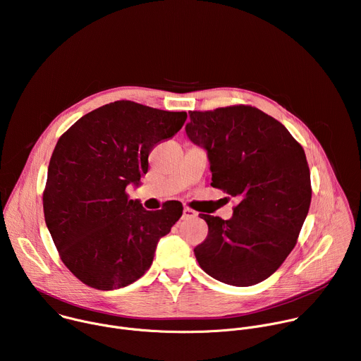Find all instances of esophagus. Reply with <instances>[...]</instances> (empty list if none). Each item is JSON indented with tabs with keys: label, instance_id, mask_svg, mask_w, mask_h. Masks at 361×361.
<instances>
[{
	"label": "esophagus",
	"instance_id": "obj_1",
	"mask_svg": "<svg viewBox=\"0 0 361 361\" xmlns=\"http://www.w3.org/2000/svg\"><path fill=\"white\" fill-rule=\"evenodd\" d=\"M197 212H194L192 209H190V207H184V210H183V220H190V219H194V217H197Z\"/></svg>",
	"mask_w": 361,
	"mask_h": 361
}]
</instances>
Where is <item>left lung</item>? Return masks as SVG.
<instances>
[{"label":"left lung","instance_id":"left-lung-1","mask_svg":"<svg viewBox=\"0 0 361 361\" xmlns=\"http://www.w3.org/2000/svg\"><path fill=\"white\" fill-rule=\"evenodd\" d=\"M188 114L185 133L209 152L212 185L238 198L230 220L200 214L209 234L195 259L221 283H260L284 263L310 209L304 149L280 121L251 106Z\"/></svg>","mask_w":361,"mask_h":361}]
</instances>
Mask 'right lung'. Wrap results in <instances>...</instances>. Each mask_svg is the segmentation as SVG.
Wrapping results in <instances>:
<instances>
[{
	"mask_svg": "<svg viewBox=\"0 0 361 361\" xmlns=\"http://www.w3.org/2000/svg\"><path fill=\"white\" fill-rule=\"evenodd\" d=\"M185 120V111L120 99L85 114L57 141L42 194L45 224L66 267L88 287L114 290L138 280L181 217L178 201L147 212L126 188L138 184L151 149Z\"/></svg>",
	"mask_w": 361,
	"mask_h": 361,
	"instance_id": "add662e5",
	"label": "right lung"
}]
</instances>
